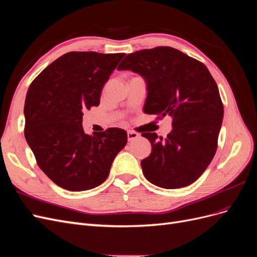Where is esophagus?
<instances>
[{
    "label": "esophagus",
    "mask_w": 257,
    "mask_h": 257,
    "mask_svg": "<svg viewBox=\"0 0 257 257\" xmlns=\"http://www.w3.org/2000/svg\"><path fill=\"white\" fill-rule=\"evenodd\" d=\"M139 137V134L136 133V132H132V131H128L127 132V139L128 142H133L134 139L138 138Z\"/></svg>",
    "instance_id": "34e87169"
}]
</instances>
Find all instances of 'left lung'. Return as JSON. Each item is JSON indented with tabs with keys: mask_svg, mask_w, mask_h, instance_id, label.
I'll return each mask as SVG.
<instances>
[{
	"mask_svg": "<svg viewBox=\"0 0 257 257\" xmlns=\"http://www.w3.org/2000/svg\"><path fill=\"white\" fill-rule=\"evenodd\" d=\"M118 69H131L145 78V113L173 118L165 139L142 134L152 146L151 154L142 161L147 180L163 189L196 181L214 157L224 114L208 68L180 50L155 47L127 54Z\"/></svg>",
	"mask_w": 257,
	"mask_h": 257,
	"instance_id": "1",
	"label": "left lung"
}]
</instances>
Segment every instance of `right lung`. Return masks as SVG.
Segmentation results:
<instances>
[{"label": "right lung", "mask_w": 257, "mask_h": 257, "mask_svg": "<svg viewBox=\"0 0 257 257\" xmlns=\"http://www.w3.org/2000/svg\"><path fill=\"white\" fill-rule=\"evenodd\" d=\"M124 53L67 52L30 84L25 103V136L37 165L51 181L79 192L102 184L127 143L122 128L88 135L85 109L99 105L104 84Z\"/></svg>", "instance_id": "1"}]
</instances>
